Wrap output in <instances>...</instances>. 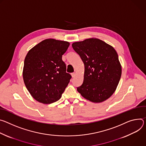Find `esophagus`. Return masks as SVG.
<instances>
[{
  "label": "esophagus",
  "mask_w": 146,
  "mask_h": 146,
  "mask_svg": "<svg viewBox=\"0 0 146 146\" xmlns=\"http://www.w3.org/2000/svg\"><path fill=\"white\" fill-rule=\"evenodd\" d=\"M75 75H76L75 73H72V74H71V76H72V78H74V77L75 76Z\"/></svg>",
  "instance_id": "1"
}]
</instances>
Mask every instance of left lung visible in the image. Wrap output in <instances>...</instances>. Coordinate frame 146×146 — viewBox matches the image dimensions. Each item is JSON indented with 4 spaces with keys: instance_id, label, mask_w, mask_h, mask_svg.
<instances>
[{
    "instance_id": "obj_1",
    "label": "left lung",
    "mask_w": 146,
    "mask_h": 146,
    "mask_svg": "<svg viewBox=\"0 0 146 146\" xmlns=\"http://www.w3.org/2000/svg\"><path fill=\"white\" fill-rule=\"evenodd\" d=\"M72 46L85 65L84 82L78 92L93 103L107 100L116 90L122 74L115 48L94 38L74 42Z\"/></svg>"
}]
</instances>
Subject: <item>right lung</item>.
Wrapping results in <instances>:
<instances>
[{"mask_svg": "<svg viewBox=\"0 0 146 146\" xmlns=\"http://www.w3.org/2000/svg\"><path fill=\"white\" fill-rule=\"evenodd\" d=\"M69 46L67 41L46 39L28 52L24 60L23 80L37 102L48 104L61 98L71 78L62 60Z\"/></svg>", "mask_w": 146, "mask_h": 146, "instance_id": "1", "label": "right lung"}]
</instances>
